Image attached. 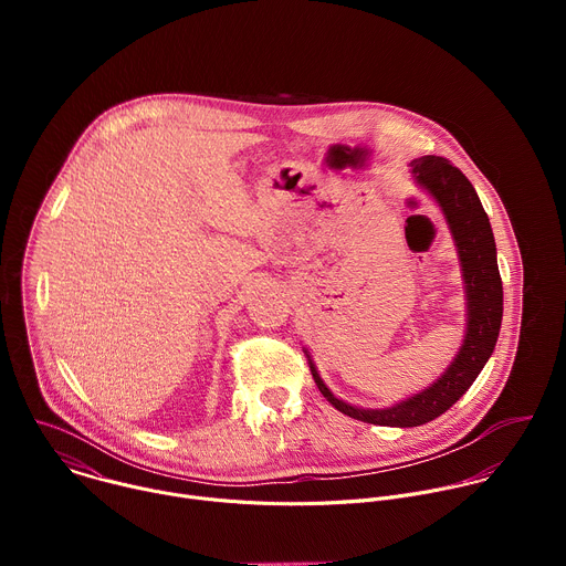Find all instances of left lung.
Returning <instances> with one entry per match:
<instances>
[{"instance_id": "8db88e82", "label": "left lung", "mask_w": 566, "mask_h": 566, "mask_svg": "<svg viewBox=\"0 0 566 566\" xmlns=\"http://www.w3.org/2000/svg\"><path fill=\"white\" fill-rule=\"evenodd\" d=\"M412 172L417 184L428 190L441 206L459 253L468 304V327L459 354L443 371V376L437 378V382H432L428 389L385 410H363L349 406V402L336 398L329 391L306 352L308 367L319 394L338 412L356 421L387 428H417L450 410L474 382L483 365L489 363L500 336L504 313V291L497 269L495 237L489 214L483 210L472 184L448 158L432 154L412 160Z\"/></svg>"}]
</instances>
